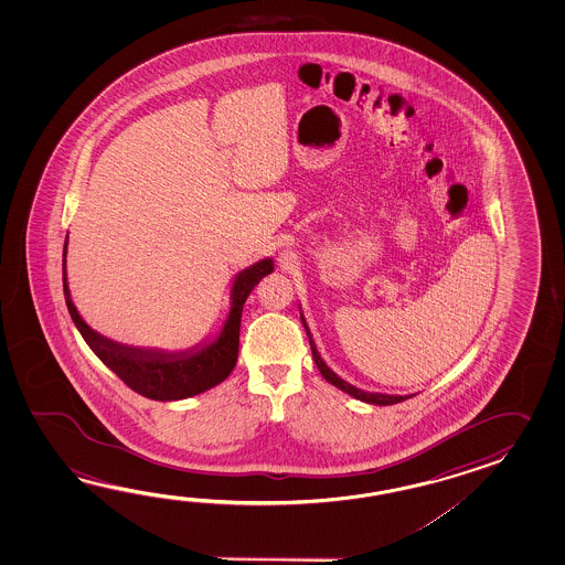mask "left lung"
<instances>
[{
    "label": "left lung",
    "instance_id": "obj_1",
    "mask_svg": "<svg viewBox=\"0 0 565 565\" xmlns=\"http://www.w3.org/2000/svg\"><path fill=\"white\" fill-rule=\"evenodd\" d=\"M300 323L305 327V331H307V337H309V343H311L312 351V360L317 363V367H319V372L323 375L324 380L329 382L331 385H335L339 387L341 392H345L351 397H355V399H360V402H365V404H373V406H392V404H397V402H404V399H408L412 396H394V394H380V392H365V390H360V387H355V385L349 384L345 382L343 377H339L327 363H324L323 358H321V353H319V349L315 345V339L311 335V329H309V324L305 321V315H302V309H300Z\"/></svg>",
    "mask_w": 565,
    "mask_h": 565
}]
</instances>
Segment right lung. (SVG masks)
Wrapping results in <instances>:
<instances>
[{
    "label": "right lung",
    "mask_w": 565,
    "mask_h": 565,
    "mask_svg": "<svg viewBox=\"0 0 565 565\" xmlns=\"http://www.w3.org/2000/svg\"><path fill=\"white\" fill-rule=\"evenodd\" d=\"M66 253H68V236L62 253L64 299L86 345L93 349L96 358L103 361L110 372L117 373L132 392L159 402H175V399L198 396L202 392L212 390L214 385L222 384L228 377L238 361L242 307L248 299V295L253 292V288L275 270V263L270 256L246 266L232 280L230 309L216 333L205 337L204 341H200L193 348L183 349V351H166V349L125 345L100 335L86 323L76 309L71 288H68Z\"/></svg>",
    "instance_id": "right-lung-1"
}]
</instances>
